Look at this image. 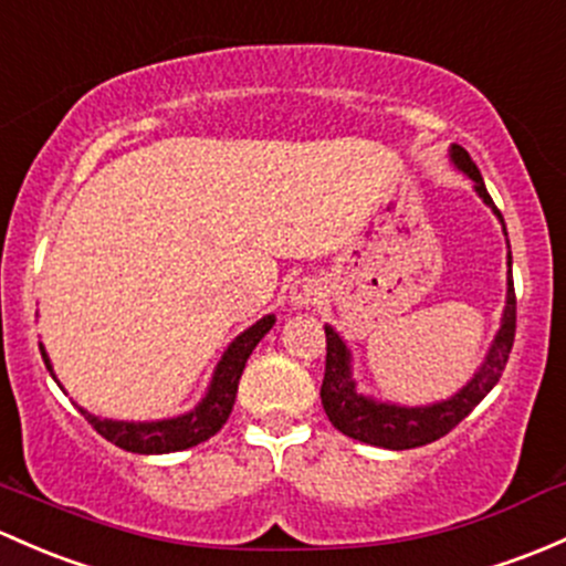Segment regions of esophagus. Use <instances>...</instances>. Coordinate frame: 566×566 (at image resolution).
Here are the masks:
<instances>
[{
	"label": "esophagus",
	"instance_id": "1",
	"mask_svg": "<svg viewBox=\"0 0 566 566\" xmlns=\"http://www.w3.org/2000/svg\"><path fill=\"white\" fill-rule=\"evenodd\" d=\"M319 295H323V287H319L317 279L303 276L293 284V287H290L287 301L293 308H306V306H312V303H317Z\"/></svg>",
	"mask_w": 566,
	"mask_h": 566
}]
</instances>
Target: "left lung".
Segmentation results:
<instances>
[{
  "mask_svg": "<svg viewBox=\"0 0 566 566\" xmlns=\"http://www.w3.org/2000/svg\"><path fill=\"white\" fill-rule=\"evenodd\" d=\"M450 163L458 174H463L474 181V192L483 203L496 213L502 222L504 235V219L499 208L493 206L491 195H488L483 176H480L478 165L461 148L458 143L450 146ZM507 301H504L502 323H499L496 336H493L491 347H488L483 363L478 366L474 377L455 390L453 396L444 401L423 403V407H407V403L396 401H379V398L366 396L358 390V382L353 377V353H349L347 342L338 336L333 325H325V338H328V358H325V379L319 388V398H323V409L328 415L333 428L349 439L358 442L374 444V448L385 450H412L423 448V444L433 442V439L444 437L448 431L461 423L474 407L493 390V385L502 377L504 366H507L510 349L515 342V287H513V254H510L507 241Z\"/></svg>",
  "mask_w": 566,
  "mask_h": 566,
  "instance_id": "left-lung-1",
  "label": "left lung"
}]
</instances>
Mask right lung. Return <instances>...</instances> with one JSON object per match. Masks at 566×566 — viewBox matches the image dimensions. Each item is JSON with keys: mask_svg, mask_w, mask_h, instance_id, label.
<instances>
[{"mask_svg": "<svg viewBox=\"0 0 566 566\" xmlns=\"http://www.w3.org/2000/svg\"><path fill=\"white\" fill-rule=\"evenodd\" d=\"M273 323H276V317H273V314H265L263 319H258V323L249 325L247 331L238 333L233 342H230V347L224 349L222 358H219L217 368H213L206 396L200 398L189 412L163 420H113L92 415L88 409L78 407V403H75V407L81 409L83 418L94 426V431H97L99 437H105L108 442L116 444V448L127 450V453L163 455L195 448V444L211 439L219 428L228 423L230 412H233L238 379H241L243 366H247L252 349L258 347V344L263 342L265 333L273 328ZM40 353H43L45 368L51 371V377L56 379L43 344H40ZM56 385L62 388L59 379Z\"/></svg>", "mask_w": 566, "mask_h": 566, "instance_id": "add662e5", "label": "right lung"}]
</instances>
